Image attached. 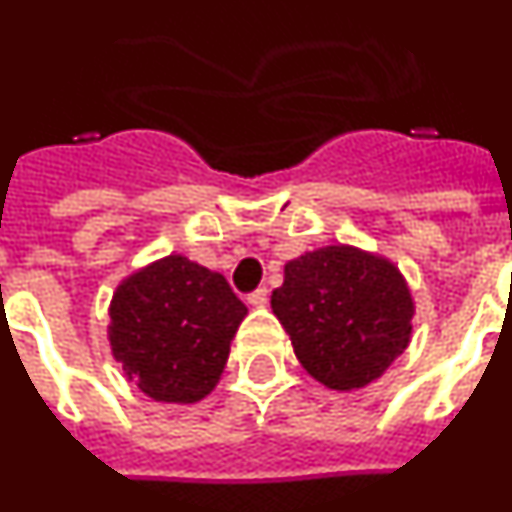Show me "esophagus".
I'll list each match as a JSON object with an SVG mask.
<instances>
[{
    "mask_svg": "<svg viewBox=\"0 0 512 512\" xmlns=\"http://www.w3.org/2000/svg\"><path fill=\"white\" fill-rule=\"evenodd\" d=\"M266 302H269V289L266 287H259L256 292H251V295H248V305H253V307H266Z\"/></svg>",
    "mask_w": 512,
    "mask_h": 512,
    "instance_id": "obj_1",
    "label": "esophagus"
}]
</instances>
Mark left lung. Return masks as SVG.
<instances>
[{
    "label": "left lung",
    "instance_id": "left-lung-1",
    "mask_svg": "<svg viewBox=\"0 0 512 512\" xmlns=\"http://www.w3.org/2000/svg\"><path fill=\"white\" fill-rule=\"evenodd\" d=\"M271 310L305 372L330 390L372 384L413 338L415 302L402 271L346 243L287 261Z\"/></svg>",
    "mask_w": 512,
    "mask_h": 512
}]
</instances>
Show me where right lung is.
Instances as JSON below:
<instances>
[{"mask_svg": "<svg viewBox=\"0 0 512 512\" xmlns=\"http://www.w3.org/2000/svg\"><path fill=\"white\" fill-rule=\"evenodd\" d=\"M246 315L223 274L171 253L117 284L107 338L140 392L192 405L215 390Z\"/></svg>", "mask_w": 512, "mask_h": 512, "instance_id": "1", "label": "right lung"}]
</instances>
